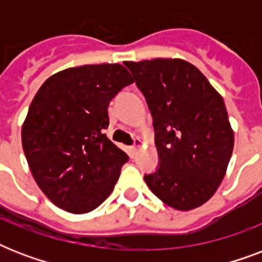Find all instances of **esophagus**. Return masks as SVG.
Wrapping results in <instances>:
<instances>
[{"instance_id": "34e87169", "label": "esophagus", "mask_w": 262, "mask_h": 262, "mask_svg": "<svg viewBox=\"0 0 262 262\" xmlns=\"http://www.w3.org/2000/svg\"><path fill=\"white\" fill-rule=\"evenodd\" d=\"M141 144H143L141 139H135V144H133V145L130 147L132 152H135V154H136V152L139 151V148L141 147Z\"/></svg>"}]
</instances>
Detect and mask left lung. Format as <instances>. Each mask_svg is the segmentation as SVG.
Segmentation results:
<instances>
[{
  "label": "left lung",
  "mask_w": 262,
  "mask_h": 262,
  "mask_svg": "<svg viewBox=\"0 0 262 262\" xmlns=\"http://www.w3.org/2000/svg\"><path fill=\"white\" fill-rule=\"evenodd\" d=\"M125 67L154 118L159 168L144 175V181L168 207H201L217 190L234 149L223 98L183 59L126 61Z\"/></svg>",
  "instance_id": "obj_1"
}]
</instances>
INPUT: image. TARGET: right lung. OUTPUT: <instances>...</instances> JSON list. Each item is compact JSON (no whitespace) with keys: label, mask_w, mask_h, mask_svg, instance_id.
<instances>
[{"label":"right lung","mask_w":262,"mask_h":262,"mask_svg":"<svg viewBox=\"0 0 262 262\" xmlns=\"http://www.w3.org/2000/svg\"><path fill=\"white\" fill-rule=\"evenodd\" d=\"M130 73L119 63L68 68L42 84L21 127L40 190L57 207L87 213L110 195L129 156L107 139L108 104Z\"/></svg>","instance_id":"1"}]
</instances>
